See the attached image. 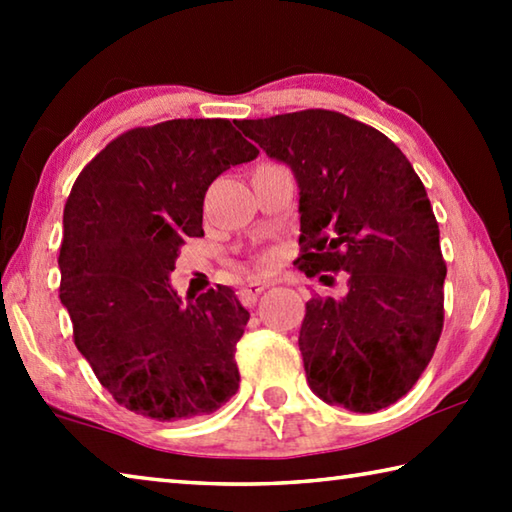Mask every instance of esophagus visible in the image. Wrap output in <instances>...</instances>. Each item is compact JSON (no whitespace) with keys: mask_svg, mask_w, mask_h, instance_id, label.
Instances as JSON below:
<instances>
[{"mask_svg":"<svg viewBox=\"0 0 512 512\" xmlns=\"http://www.w3.org/2000/svg\"><path fill=\"white\" fill-rule=\"evenodd\" d=\"M268 289V284L266 282H259V280H250L244 289L239 291V296H241V300L246 302V305H255L257 302V298L262 296V293Z\"/></svg>","mask_w":512,"mask_h":512,"instance_id":"esophagus-1","label":"esophagus"}]
</instances>
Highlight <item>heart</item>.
I'll use <instances>...</instances> for the list:
<instances>
[{"label": "heart", "mask_w": 512, "mask_h": 512, "mask_svg": "<svg viewBox=\"0 0 512 512\" xmlns=\"http://www.w3.org/2000/svg\"><path fill=\"white\" fill-rule=\"evenodd\" d=\"M271 264H273V259H271V257H264L262 262H259V268H262V271H266V268L271 266Z\"/></svg>", "instance_id": "heart-1"}]
</instances>
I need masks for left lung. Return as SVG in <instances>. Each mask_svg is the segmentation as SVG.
<instances>
[{
  "label": "left lung",
  "instance_id": "obj_1",
  "mask_svg": "<svg viewBox=\"0 0 512 512\" xmlns=\"http://www.w3.org/2000/svg\"><path fill=\"white\" fill-rule=\"evenodd\" d=\"M300 187L305 275L343 298L314 296L300 327L307 381L320 400L375 413L411 391L445 320L440 230L418 173L384 133L311 108L235 121Z\"/></svg>",
  "mask_w": 512,
  "mask_h": 512
}]
</instances>
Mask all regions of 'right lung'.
<instances>
[{
	"label": "right lung",
	"instance_id": "right-lung-1",
	"mask_svg": "<svg viewBox=\"0 0 512 512\" xmlns=\"http://www.w3.org/2000/svg\"><path fill=\"white\" fill-rule=\"evenodd\" d=\"M257 153L228 119H171L121 133L76 178L60 302L76 348L128 411L189 420L237 393L235 350L250 314L230 287L183 305L169 273L185 241L203 237L207 187Z\"/></svg>",
	"mask_w": 512,
	"mask_h": 512
}]
</instances>
